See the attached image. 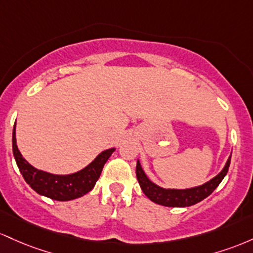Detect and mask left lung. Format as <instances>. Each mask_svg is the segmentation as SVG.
<instances>
[{"label": "left lung", "instance_id": "left-lung-1", "mask_svg": "<svg viewBox=\"0 0 253 253\" xmlns=\"http://www.w3.org/2000/svg\"><path fill=\"white\" fill-rule=\"evenodd\" d=\"M229 164H231V158L227 160L226 166L223 167L222 171L218 173L216 177H214L203 185L196 186V188L192 189H163L160 186L155 185L144 174L140 161H137V165H136V177H137L142 191L154 203L161 204V206L165 207H190L208 197L217 188L218 184L222 181L227 172H228Z\"/></svg>", "mask_w": 253, "mask_h": 253}]
</instances>
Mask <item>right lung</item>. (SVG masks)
I'll list each match as a JSON object with an SVG mask.
<instances>
[{
	"mask_svg": "<svg viewBox=\"0 0 253 253\" xmlns=\"http://www.w3.org/2000/svg\"><path fill=\"white\" fill-rule=\"evenodd\" d=\"M12 141L14 158L26 183L39 195L46 196L55 201L75 200L89 192L100 177L105 163L115 152V148L104 150L94 159V161L81 171L68 175H57L35 169L22 158L16 146L15 124Z\"/></svg>",
	"mask_w": 253,
	"mask_h": 253,
	"instance_id": "1",
	"label": "right lung"
}]
</instances>
